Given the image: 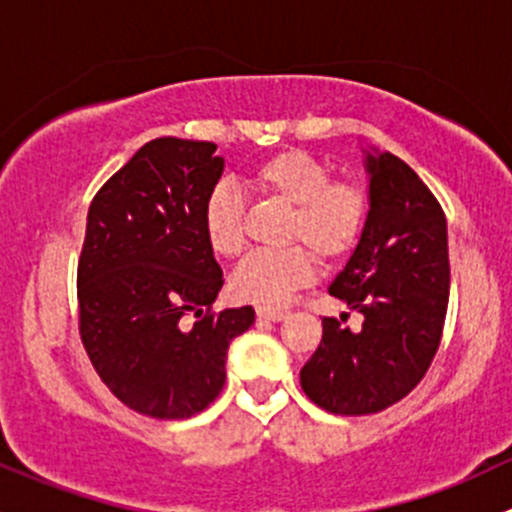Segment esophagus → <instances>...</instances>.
<instances>
[{"label": "esophagus", "instance_id": "obj_1", "mask_svg": "<svg viewBox=\"0 0 512 512\" xmlns=\"http://www.w3.org/2000/svg\"><path fill=\"white\" fill-rule=\"evenodd\" d=\"M257 316H260V319H265V321H284L287 319V314H284V311H274V309H257Z\"/></svg>", "mask_w": 512, "mask_h": 512}]
</instances>
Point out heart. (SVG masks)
Wrapping results in <instances>:
<instances>
[{
    "label": "heart",
    "instance_id": "b5f03b06",
    "mask_svg": "<svg viewBox=\"0 0 512 512\" xmlns=\"http://www.w3.org/2000/svg\"><path fill=\"white\" fill-rule=\"evenodd\" d=\"M252 186L292 208L289 242L303 245L277 252H252L230 277L235 299L262 309L284 306L314 277V255L333 262L358 245L368 198L353 181H331L324 161L304 149H282L252 169ZM203 233L215 255L235 257L245 247V206L230 188H213L203 206Z\"/></svg>",
    "mask_w": 512,
    "mask_h": 512
}]
</instances>
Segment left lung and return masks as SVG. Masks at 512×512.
Here are the masks:
<instances>
[{
	"mask_svg": "<svg viewBox=\"0 0 512 512\" xmlns=\"http://www.w3.org/2000/svg\"><path fill=\"white\" fill-rule=\"evenodd\" d=\"M370 208L365 228L333 277L331 297L363 314L351 331L324 319L301 390L333 414H373L410 395L432 365L449 301V240L439 201L390 152L363 149Z\"/></svg>",
	"mask_w": 512,
	"mask_h": 512,
	"instance_id": "obj_1",
	"label": "left lung"
}]
</instances>
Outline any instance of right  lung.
I'll return each instance as SVG.
<instances>
[{
    "label": "right lung",
    "mask_w": 512,
    "mask_h": 512,
    "mask_svg": "<svg viewBox=\"0 0 512 512\" xmlns=\"http://www.w3.org/2000/svg\"><path fill=\"white\" fill-rule=\"evenodd\" d=\"M213 142L159 137L100 188L78 262L80 338L129 410L154 419L203 412L225 385L230 341L255 309L211 314L223 287L203 206L223 174ZM188 315L197 324L188 327Z\"/></svg>",
    "instance_id": "right-lung-1"
}]
</instances>
